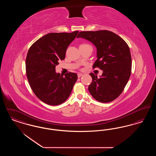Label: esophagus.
Segmentation results:
<instances>
[{"mask_svg":"<svg viewBox=\"0 0 156 156\" xmlns=\"http://www.w3.org/2000/svg\"><path fill=\"white\" fill-rule=\"evenodd\" d=\"M82 75H83V74H81V73H79V74H78V78H80Z\"/></svg>","mask_w":156,"mask_h":156,"instance_id":"34e87169","label":"esophagus"}]
</instances>
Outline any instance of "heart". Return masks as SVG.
Returning <instances> with one entry per match:
<instances>
[{
    "mask_svg": "<svg viewBox=\"0 0 156 156\" xmlns=\"http://www.w3.org/2000/svg\"><path fill=\"white\" fill-rule=\"evenodd\" d=\"M88 45V44H81V45Z\"/></svg>",
    "mask_w": 156,
    "mask_h": 156,
    "instance_id": "obj_1",
    "label": "heart"
}]
</instances>
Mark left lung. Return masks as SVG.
Here are the masks:
<instances>
[{
  "instance_id": "left-lung-1",
  "label": "left lung",
  "mask_w": 156,
  "mask_h": 156,
  "mask_svg": "<svg viewBox=\"0 0 156 156\" xmlns=\"http://www.w3.org/2000/svg\"><path fill=\"white\" fill-rule=\"evenodd\" d=\"M76 37L86 39L95 46L97 59L93 68L103 71L100 78L89 74L92 78L89 93L100 102H112L122 94L131 74L132 57L128 45L108 30L81 31Z\"/></svg>"
}]
</instances>
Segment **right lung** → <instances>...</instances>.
<instances>
[{"label": "right lung", "instance_id": "1", "mask_svg": "<svg viewBox=\"0 0 156 156\" xmlns=\"http://www.w3.org/2000/svg\"><path fill=\"white\" fill-rule=\"evenodd\" d=\"M51 33L32 45L26 59V75L30 87L36 97L50 105H58L69 97L75 82L76 73L61 75L55 66L65 59L68 45L78 33Z\"/></svg>", "mask_w": 156, "mask_h": 156}]
</instances>
